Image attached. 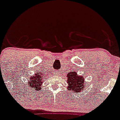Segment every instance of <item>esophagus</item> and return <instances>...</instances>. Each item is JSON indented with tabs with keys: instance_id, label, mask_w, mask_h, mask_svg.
Here are the masks:
<instances>
[{
	"instance_id": "obj_1",
	"label": "esophagus",
	"mask_w": 120,
	"mask_h": 120,
	"mask_svg": "<svg viewBox=\"0 0 120 120\" xmlns=\"http://www.w3.org/2000/svg\"><path fill=\"white\" fill-rule=\"evenodd\" d=\"M54 74H56V75H59V72H57V71H54Z\"/></svg>"
}]
</instances>
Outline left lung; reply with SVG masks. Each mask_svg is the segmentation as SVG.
<instances>
[{
  "label": "left lung",
  "mask_w": 120,
  "mask_h": 120,
  "mask_svg": "<svg viewBox=\"0 0 120 120\" xmlns=\"http://www.w3.org/2000/svg\"><path fill=\"white\" fill-rule=\"evenodd\" d=\"M68 77V89L76 93L83 90L85 87V78L84 76L78 75L76 72H70L67 75Z\"/></svg>",
  "instance_id": "8db88e82"
}]
</instances>
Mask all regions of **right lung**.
<instances>
[{
	"label": "right lung",
	"mask_w": 120,
	"mask_h": 120,
	"mask_svg": "<svg viewBox=\"0 0 120 120\" xmlns=\"http://www.w3.org/2000/svg\"><path fill=\"white\" fill-rule=\"evenodd\" d=\"M43 74L41 73L34 74V75L30 77V81L29 83V86L31 88H34V90H40L41 89L42 84L43 82Z\"/></svg>",
	"instance_id": "right-lung-1"
}]
</instances>
